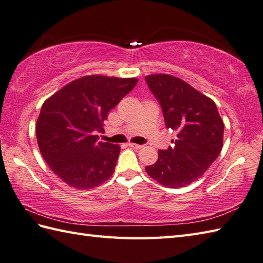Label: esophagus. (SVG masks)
I'll list each match as a JSON object with an SVG mask.
<instances>
[{"label":"esophagus","mask_w":263,"mask_h":263,"mask_svg":"<svg viewBox=\"0 0 263 263\" xmlns=\"http://www.w3.org/2000/svg\"><path fill=\"white\" fill-rule=\"evenodd\" d=\"M127 146L132 149H141L143 147V146H141V144H137V143H132V142H128Z\"/></svg>","instance_id":"obj_1"}]
</instances>
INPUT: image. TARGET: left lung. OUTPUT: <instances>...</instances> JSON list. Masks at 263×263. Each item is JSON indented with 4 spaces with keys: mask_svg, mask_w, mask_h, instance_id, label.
I'll return each instance as SVG.
<instances>
[{
    "mask_svg": "<svg viewBox=\"0 0 263 263\" xmlns=\"http://www.w3.org/2000/svg\"><path fill=\"white\" fill-rule=\"evenodd\" d=\"M159 102L167 128L176 132L174 146L158 150V159L146 167L148 175L171 189L197 181L219 156L224 122L211 98L171 74L146 77Z\"/></svg>",
    "mask_w": 263,
    "mask_h": 263,
    "instance_id": "obj_1",
    "label": "left lung"
}]
</instances>
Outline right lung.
<instances>
[{"label": "right lung", "instance_id": "add662e5", "mask_svg": "<svg viewBox=\"0 0 263 263\" xmlns=\"http://www.w3.org/2000/svg\"><path fill=\"white\" fill-rule=\"evenodd\" d=\"M137 78L85 76L45 100L37 119L39 150L68 185L89 190L113 174L119 144L98 141L111 108L136 87Z\"/></svg>", "mask_w": 263, "mask_h": 263}]
</instances>
